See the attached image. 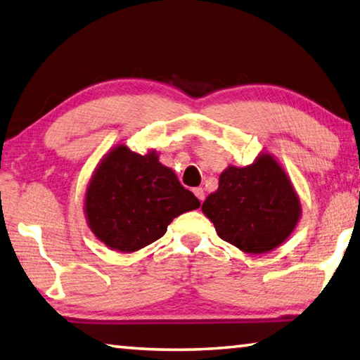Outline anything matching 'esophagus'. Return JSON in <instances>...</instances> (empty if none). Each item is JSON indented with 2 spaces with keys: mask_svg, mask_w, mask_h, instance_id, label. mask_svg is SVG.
<instances>
[{
  "mask_svg": "<svg viewBox=\"0 0 360 360\" xmlns=\"http://www.w3.org/2000/svg\"><path fill=\"white\" fill-rule=\"evenodd\" d=\"M193 193H195L196 198H198L201 202L204 201V190H202V187H196V188H193Z\"/></svg>",
  "mask_w": 360,
  "mask_h": 360,
  "instance_id": "esophagus-1",
  "label": "esophagus"
}]
</instances>
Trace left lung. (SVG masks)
I'll return each mask as SVG.
<instances>
[{"label": "left lung", "mask_w": 360, "mask_h": 360, "mask_svg": "<svg viewBox=\"0 0 360 360\" xmlns=\"http://www.w3.org/2000/svg\"><path fill=\"white\" fill-rule=\"evenodd\" d=\"M201 210L220 238L250 255L278 248L301 217L290 178L269 153L259 154L251 165H229Z\"/></svg>", "instance_id": "8db88e82"}]
</instances>
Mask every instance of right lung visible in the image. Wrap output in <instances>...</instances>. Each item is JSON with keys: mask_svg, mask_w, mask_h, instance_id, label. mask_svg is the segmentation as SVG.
<instances>
[{"mask_svg": "<svg viewBox=\"0 0 360 360\" xmlns=\"http://www.w3.org/2000/svg\"><path fill=\"white\" fill-rule=\"evenodd\" d=\"M159 154L131 151L117 145L95 168L86 190L84 212L98 240L118 252H134L156 242L173 218L198 209Z\"/></svg>", "mask_w": 360, "mask_h": 360, "instance_id": "add662e5", "label": "right lung"}]
</instances>
